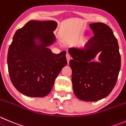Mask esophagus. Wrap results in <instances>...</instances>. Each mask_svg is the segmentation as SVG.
<instances>
[{
	"instance_id": "obj_1",
	"label": "esophagus",
	"mask_w": 126,
	"mask_h": 126,
	"mask_svg": "<svg viewBox=\"0 0 126 126\" xmlns=\"http://www.w3.org/2000/svg\"><path fill=\"white\" fill-rule=\"evenodd\" d=\"M66 59H67V62H68V63H69V60L71 59V56L69 53H67L66 54Z\"/></svg>"
}]
</instances>
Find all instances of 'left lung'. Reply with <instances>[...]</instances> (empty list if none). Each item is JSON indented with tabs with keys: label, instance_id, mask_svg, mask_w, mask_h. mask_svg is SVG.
<instances>
[{
	"label": "left lung",
	"instance_id": "1",
	"mask_svg": "<svg viewBox=\"0 0 126 126\" xmlns=\"http://www.w3.org/2000/svg\"><path fill=\"white\" fill-rule=\"evenodd\" d=\"M94 36L84 48L68 50L73 59L72 69L74 93L79 99L95 102L107 97L116 84L121 69V55L118 41L112 29L102 23L89 24ZM100 51V62H90Z\"/></svg>",
	"mask_w": 126,
	"mask_h": 126
}]
</instances>
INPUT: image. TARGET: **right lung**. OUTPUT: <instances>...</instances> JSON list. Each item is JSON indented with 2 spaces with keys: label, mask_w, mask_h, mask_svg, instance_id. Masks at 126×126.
Segmentation results:
<instances>
[{
  "label": "right lung",
  "mask_w": 126,
  "mask_h": 126,
  "mask_svg": "<svg viewBox=\"0 0 126 126\" xmlns=\"http://www.w3.org/2000/svg\"><path fill=\"white\" fill-rule=\"evenodd\" d=\"M57 26L55 21L31 20L13 36L7 55L8 73L15 87L25 95L47 96L66 65V51L55 54L47 48L55 41L52 31ZM36 38L42 45H35Z\"/></svg>",
  "instance_id": "right-lung-1"
}]
</instances>
